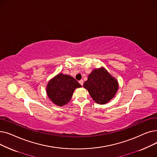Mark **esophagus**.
<instances>
[{
	"instance_id": "esophagus-1",
	"label": "esophagus",
	"mask_w": 157,
	"mask_h": 157,
	"mask_svg": "<svg viewBox=\"0 0 157 157\" xmlns=\"http://www.w3.org/2000/svg\"><path fill=\"white\" fill-rule=\"evenodd\" d=\"M83 79H81L80 81H79V84L81 85H82V86H83Z\"/></svg>"
}]
</instances>
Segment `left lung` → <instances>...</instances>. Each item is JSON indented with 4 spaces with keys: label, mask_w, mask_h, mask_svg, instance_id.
<instances>
[{
    "label": "left lung",
    "mask_w": 157,
    "mask_h": 157,
    "mask_svg": "<svg viewBox=\"0 0 157 157\" xmlns=\"http://www.w3.org/2000/svg\"><path fill=\"white\" fill-rule=\"evenodd\" d=\"M93 100L100 104L109 102L118 89V82L103 67L94 70L83 84Z\"/></svg>",
    "instance_id": "obj_1"
}]
</instances>
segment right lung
<instances>
[{
  "label": "right lung",
  "instance_id": "right-lung-1",
  "mask_svg": "<svg viewBox=\"0 0 157 157\" xmlns=\"http://www.w3.org/2000/svg\"><path fill=\"white\" fill-rule=\"evenodd\" d=\"M81 85L74 78L59 74L49 81L46 88L48 97L56 105L62 106L71 99L74 90Z\"/></svg>",
  "mask_w": 157,
  "mask_h": 157
}]
</instances>
